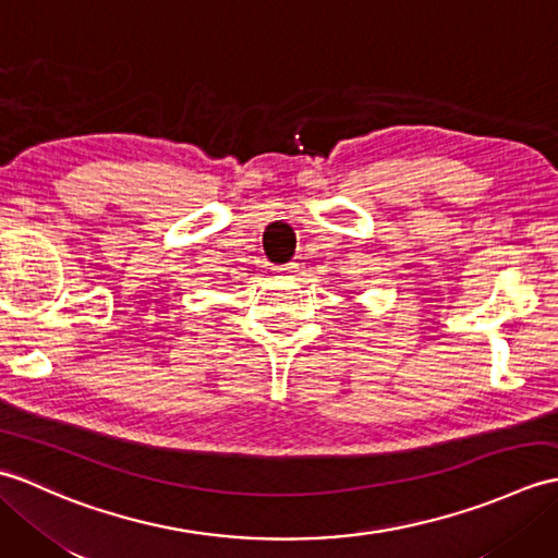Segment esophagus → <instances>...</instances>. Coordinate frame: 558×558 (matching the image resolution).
I'll list each match as a JSON object with an SVG mask.
<instances>
[{"mask_svg": "<svg viewBox=\"0 0 558 558\" xmlns=\"http://www.w3.org/2000/svg\"><path fill=\"white\" fill-rule=\"evenodd\" d=\"M298 270H300V264H294V260H292V264L280 266L276 272H278V276H294V272H298Z\"/></svg>", "mask_w": 558, "mask_h": 558, "instance_id": "esophagus-1", "label": "esophagus"}]
</instances>
